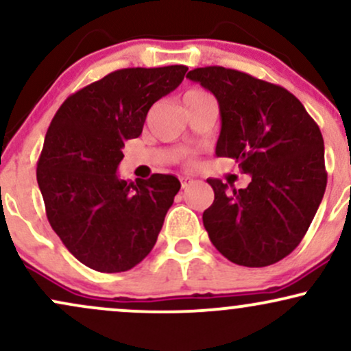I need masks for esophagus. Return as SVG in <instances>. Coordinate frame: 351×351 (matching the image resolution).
<instances>
[{
	"mask_svg": "<svg viewBox=\"0 0 351 351\" xmlns=\"http://www.w3.org/2000/svg\"><path fill=\"white\" fill-rule=\"evenodd\" d=\"M180 181H181V188H183V189L189 188L193 183H195V181H193V178H189V176H181Z\"/></svg>",
	"mask_w": 351,
	"mask_h": 351,
	"instance_id": "34e87169",
	"label": "esophagus"
}]
</instances>
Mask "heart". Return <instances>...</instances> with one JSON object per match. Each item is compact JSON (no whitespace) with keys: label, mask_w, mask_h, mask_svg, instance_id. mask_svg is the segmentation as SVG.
Masks as SVG:
<instances>
[{"label":"heart","mask_w":351,"mask_h":351,"mask_svg":"<svg viewBox=\"0 0 351 351\" xmlns=\"http://www.w3.org/2000/svg\"><path fill=\"white\" fill-rule=\"evenodd\" d=\"M204 95H208L206 92L201 90V88H189V90L184 92L183 95V104L184 102H189V100H195V99H199V97H204Z\"/></svg>","instance_id":"obj_1"}]
</instances>
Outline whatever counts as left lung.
Masks as SVG:
<instances>
[{
	"instance_id": "left-lung-1",
	"label": "left lung",
	"mask_w": 351,
	"mask_h": 351,
	"mask_svg": "<svg viewBox=\"0 0 351 351\" xmlns=\"http://www.w3.org/2000/svg\"><path fill=\"white\" fill-rule=\"evenodd\" d=\"M213 92L221 114L216 155L251 175L247 188L209 178L215 201L203 224L231 263L265 267L289 256L315 216L325 186L324 136L287 88L221 66L186 74Z\"/></svg>"
}]
</instances>
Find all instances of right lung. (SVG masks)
I'll list each match as a JSON object with an SVG mask.
<instances>
[{
  "instance_id": "right-lung-1",
  "label": "right lung",
  "mask_w": 351,
  "mask_h": 351,
  "mask_svg": "<svg viewBox=\"0 0 351 351\" xmlns=\"http://www.w3.org/2000/svg\"><path fill=\"white\" fill-rule=\"evenodd\" d=\"M186 66L119 69L64 100L47 128L38 184L47 221L75 259L99 272L135 267L150 254L181 184L155 173L117 176L123 142L143 130L148 110L175 90Z\"/></svg>"
}]
</instances>
